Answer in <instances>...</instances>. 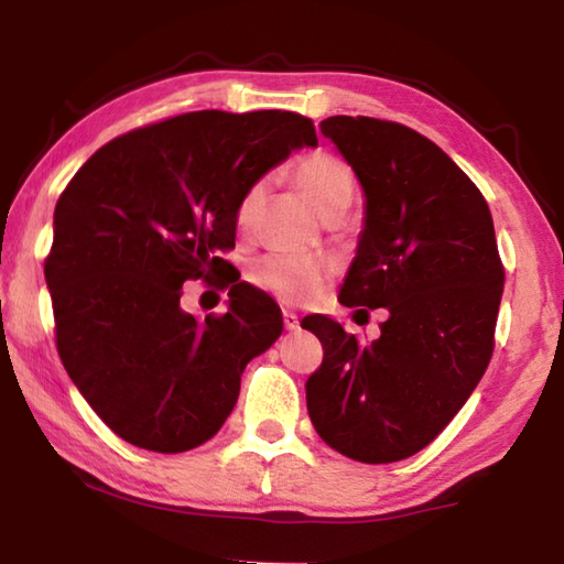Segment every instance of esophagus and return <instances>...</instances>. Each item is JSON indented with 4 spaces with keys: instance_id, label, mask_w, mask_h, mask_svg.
<instances>
[{
    "instance_id": "1",
    "label": "esophagus",
    "mask_w": 564,
    "mask_h": 564,
    "mask_svg": "<svg viewBox=\"0 0 564 564\" xmlns=\"http://www.w3.org/2000/svg\"><path fill=\"white\" fill-rule=\"evenodd\" d=\"M283 326L285 330H299V316H295L293 311H283Z\"/></svg>"
}]
</instances>
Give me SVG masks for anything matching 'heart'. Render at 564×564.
I'll use <instances>...</instances> for the list:
<instances>
[{
  "mask_svg": "<svg viewBox=\"0 0 564 564\" xmlns=\"http://www.w3.org/2000/svg\"><path fill=\"white\" fill-rule=\"evenodd\" d=\"M295 181L303 188V194L311 198L316 212L333 221L348 212L356 196V176L352 169L340 156H333L328 151L303 156L295 164ZM269 191V178L253 181L246 188L241 202L236 206V226L238 231H251L256 216L261 212V204ZM330 275L328 263L316 259H293V256H269L253 269V283L263 291L273 293L275 299L285 303H303L316 295L323 283Z\"/></svg>",
  "mask_w": 564,
  "mask_h": 564,
  "instance_id": "1",
  "label": "heart"
}]
</instances>
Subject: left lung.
<instances>
[{"label":"left lung","mask_w":564,"mask_h":564,"mask_svg":"<svg viewBox=\"0 0 564 564\" xmlns=\"http://www.w3.org/2000/svg\"><path fill=\"white\" fill-rule=\"evenodd\" d=\"M321 131L366 196L338 301L386 308L388 321L373 343L328 316L303 321L323 343L305 403L333 451L405 460L443 433L490 362L505 283L492 216L463 169L403 123L328 117Z\"/></svg>","instance_id":"left-lung-1"}]
</instances>
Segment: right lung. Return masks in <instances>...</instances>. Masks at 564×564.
<instances>
[{"label": "right lung", "mask_w": 564, "mask_h": 564, "mask_svg": "<svg viewBox=\"0 0 564 564\" xmlns=\"http://www.w3.org/2000/svg\"><path fill=\"white\" fill-rule=\"evenodd\" d=\"M318 147L293 111H194L101 147L54 208L44 263L66 373L104 423L154 453H184L226 423L248 360L279 340L271 295L221 279L228 311L181 308L188 279L226 275L236 206L265 171Z\"/></svg>", "instance_id": "add662e5"}]
</instances>
